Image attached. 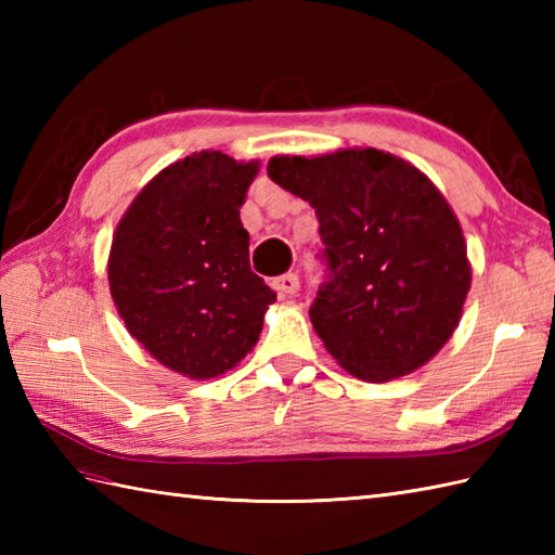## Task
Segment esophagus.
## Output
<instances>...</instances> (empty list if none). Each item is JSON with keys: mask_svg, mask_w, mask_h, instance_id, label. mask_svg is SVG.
<instances>
[{"mask_svg": "<svg viewBox=\"0 0 555 555\" xmlns=\"http://www.w3.org/2000/svg\"><path fill=\"white\" fill-rule=\"evenodd\" d=\"M298 288H300V281H298L296 274H284V276H279L274 281V291L279 293V296H284V298L296 296Z\"/></svg>", "mask_w": 555, "mask_h": 555, "instance_id": "esophagus-1", "label": "esophagus"}]
</instances>
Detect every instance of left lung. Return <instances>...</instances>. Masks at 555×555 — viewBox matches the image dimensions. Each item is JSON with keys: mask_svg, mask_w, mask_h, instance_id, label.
Segmentation results:
<instances>
[{"mask_svg": "<svg viewBox=\"0 0 555 555\" xmlns=\"http://www.w3.org/2000/svg\"><path fill=\"white\" fill-rule=\"evenodd\" d=\"M267 173L320 219L328 281L310 320L332 358L376 384L427 364L473 286L463 229L429 176L374 147L279 155Z\"/></svg>", "mask_w": 555, "mask_h": 555, "instance_id": "1", "label": "left lung"}]
</instances>
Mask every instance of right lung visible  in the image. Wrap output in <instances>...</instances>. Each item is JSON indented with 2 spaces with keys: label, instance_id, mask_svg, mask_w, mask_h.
<instances>
[{
  "label": "right lung",
  "instance_id": "1",
  "mask_svg": "<svg viewBox=\"0 0 555 555\" xmlns=\"http://www.w3.org/2000/svg\"><path fill=\"white\" fill-rule=\"evenodd\" d=\"M257 171V159L193 152L162 169L114 231L107 279L116 312L152 358L188 379L233 370L276 300L253 274L241 223Z\"/></svg>",
  "mask_w": 555,
  "mask_h": 555
}]
</instances>
